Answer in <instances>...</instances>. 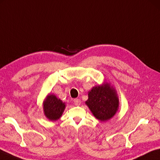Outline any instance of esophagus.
Listing matches in <instances>:
<instances>
[{
  "label": "esophagus",
  "instance_id": "34e87169",
  "mask_svg": "<svg viewBox=\"0 0 160 160\" xmlns=\"http://www.w3.org/2000/svg\"><path fill=\"white\" fill-rule=\"evenodd\" d=\"M73 103L75 106H80L81 103V101L80 99H78V98H75L73 100Z\"/></svg>",
  "mask_w": 160,
  "mask_h": 160
}]
</instances>
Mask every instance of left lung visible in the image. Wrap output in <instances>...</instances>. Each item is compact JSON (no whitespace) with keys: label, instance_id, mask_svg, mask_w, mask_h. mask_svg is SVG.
Returning <instances> with one entry per match:
<instances>
[{"label":"left lung","instance_id":"1","mask_svg":"<svg viewBox=\"0 0 160 160\" xmlns=\"http://www.w3.org/2000/svg\"><path fill=\"white\" fill-rule=\"evenodd\" d=\"M85 104L97 120L106 122L117 113L120 102L116 89L104 81L102 85H96L89 90Z\"/></svg>","mask_w":160,"mask_h":160}]
</instances>
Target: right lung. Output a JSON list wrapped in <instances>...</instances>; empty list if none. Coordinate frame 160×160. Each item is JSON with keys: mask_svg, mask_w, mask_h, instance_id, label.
Returning <instances> with one entry per match:
<instances>
[{"mask_svg": "<svg viewBox=\"0 0 160 160\" xmlns=\"http://www.w3.org/2000/svg\"><path fill=\"white\" fill-rule=\"evenodd\" d=\"M65 108V103L53 94H48L42 102L45 117L52 122H55L61 118Z\"/></svg>", "mask_w": 160, "mask_h": 160, "instance_id": "1", "label": "right lung"}]
</instances>
